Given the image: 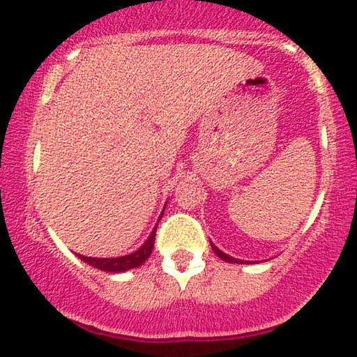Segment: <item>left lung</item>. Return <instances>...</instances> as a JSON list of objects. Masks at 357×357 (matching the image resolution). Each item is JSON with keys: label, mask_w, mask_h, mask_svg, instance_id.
<instances>
[{"label": "left lung", "mask_w": 357, "mask_h": 357, "mask_svg": "<svg viewBox=\"0 0 357 357\" xmlns=\"http://www.w3.org/2000/svg\"><path fill=\"white\" fill-rule=\"evenodd\" d=\"M211 247H212V250H214V254L219 257V259H222V260H225V261H231V264H243L242 260H237V259H234V257H229L227 254H224V252L219 250L218 247H215L212 242H211Z\"/></svg>", "instance_id": "left-lung-1"}]
</instances>
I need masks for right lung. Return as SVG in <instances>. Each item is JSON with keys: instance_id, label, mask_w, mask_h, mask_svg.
I'll list each match as a JSON object with an SVG mask.
<instances>
[{"instance_id": "obj_1", "label": "right lung", "mask_w": 357, "mask_h": 357, "mask_svg": "<svg viewBox=\"0 0 357 357\" xmlns=\"http://www.w3.org/2000/svg\"><path fill=\"white\" fill-rule=\"evenodd\" d=\"M161 219V215H160ZM155 236H156V229H153V232L150 234V237L146 238V242L143 243L142 247L137 252L130 255H123V257H115V259H93V257H85V255H79V259H82L85 264L92 265V267L100 268L103 272H126L130 268H137L142 264H145V260H148V257L151 255L153 245H155Z\"/></svg>"}]
</instances>
